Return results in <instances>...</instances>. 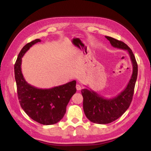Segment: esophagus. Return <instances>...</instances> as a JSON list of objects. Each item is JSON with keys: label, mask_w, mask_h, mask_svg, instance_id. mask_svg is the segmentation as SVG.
I'll return each instance as SVG.
<instances>
[{"label": "esophagus", "mask_w": 151, "mask_h": 151, "mask_svg": "<svg viewBox=\"0 0 151 151\" xmlns=\"http://www.w3.org/2000/svg\"><path fill=\"white\" fill-rule=\"evenodd\" d=\"M76 89H77V90H81V89H82V86L80 84H77L76 86Z\"/></svg>", "instance_id": "esophagus-1"}]
</instances>
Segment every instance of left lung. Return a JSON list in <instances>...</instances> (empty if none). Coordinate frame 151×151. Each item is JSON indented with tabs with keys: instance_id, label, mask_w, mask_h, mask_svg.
I'll list each match as a JSON object with an SVG mask.
<instances>
[{
	"instance_id": "1",
	"label": "left lung",
	"mask_w": 151,
	"mask_h": 151,
	"mask_svg": "<svg viewBox=\"0 0 151 151\" xmlns=\"http://www.w3.org/2000/svg\"><path fill=\"white\" fill-rule=\"evenodd\" d=\"M111 46L129 52L132 63V75L129 84L116 97L106 99L91 89H82L83 109L88 119L94 123L108 124L120 117L130 106L132 100L134 87L137 76V64L132 50L123 41L105 36Z\"/></svg>"
}]
</instances>
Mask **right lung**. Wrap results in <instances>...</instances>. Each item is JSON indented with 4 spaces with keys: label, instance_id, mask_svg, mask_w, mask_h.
<instances>
[{
    "label": "right lung",
    "instance_id": "obj_1",
    "mask_svg": "<svg viewBox=\"0 0 151 151\" xmlns=\"http://www.w3.org/2000/svg\"><path fill=\"white\" fill-rule=\"evenodd\" d=\"M36 39L27 43L19 52L14 65L17 95L22 110L35 121L54 124L63 117L70 98L75 93L76 81L50 89H40L28 84L21 71L22 57L30 48L40 42Z\"/></svg>",
    "mask_w": 151,
    "mask_h": 151
}]
</instances>
